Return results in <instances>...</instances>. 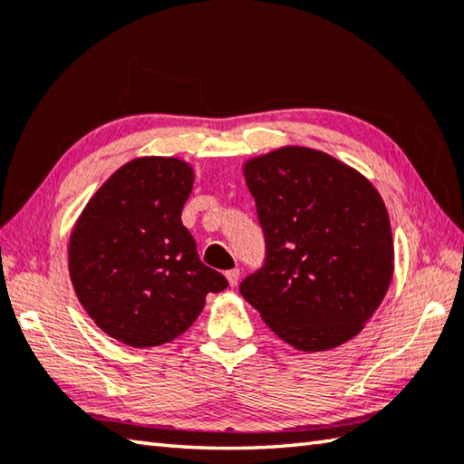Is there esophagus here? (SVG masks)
I'll use <instances>...</instances> for the list:
<instances>
[{
  "mask_svg": "<svg viewBox=\"0 0 464 464\" xmlns=\"http://www.w3.org/2000/svg\"><path fill=\"white\" fill-rule=\"evenodd\" d=\"M225 277H227V281H229V285L235 287V285H237V281H239V269L235 267V269L225 271Z\"/></svg>",
  "mask_w": 464,
  "mask_h": 464,
  "instance_id": "esophagus-1",
  "label": "esophagus"
}]
</instances>
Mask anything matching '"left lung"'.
Returning <instances> with one entry per match:
<instances>
[{
    "mask_svg": "<svg viewBox=\"0 0 464 464\" xmlns=\"http://www.w3.org/2000/svg\"><path fill=\"white\" fill-rule=\"evenodd\" d=\"M266 235V266L241 295L302 352L364 330L394 274L386 205L370 180L328 152L281 147L243 165Z\"/></svg>",
    "mask_w": 464,
    "mask_h": 464,
    "instance_id": "obj_1",
    "label": "left lung"
}]
</instances>
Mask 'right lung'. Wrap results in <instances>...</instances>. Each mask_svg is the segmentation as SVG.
<instances>
[{
	"instance_id": "add662e5",
	"label": "right lung",
	"mask_w": 464,
	"mask_h": 464,
	"mask_svg": "<svg viewBox=\"0 0 464 464\" xmlns=\"http://www.w3.org/2000/svg\"><path fill=\"white\" fill-rule=\"evenodd\" d=\"M193 183L185 160L134 159L96 190L72 229L68 269L80 304L126 346L179 338L203 312L207 294L229 285L198 259L180 221Z\"/></svg>"
}]
</instances>
